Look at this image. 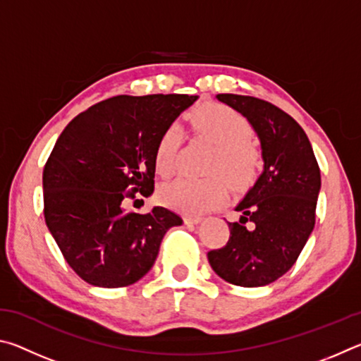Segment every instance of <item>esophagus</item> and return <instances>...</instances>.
Here are the masks:
<instances>
[{
	"mask_svg": "<svg viewBox=\"0 0 361 361\" xmlns=\"http://www.w3.org/2000/svg\"><path fill=\"white\" fill-rule=\"evenodd\" d=\"M202 216H199V215H186L185 216V223L186 224H199L200 221H202Z\"/></svg>",
	"mask_w": 361,
	"mask_h": 361,
	"instance_id": "esophagus-1",
	"label": "esophagus"
}]
</instances>
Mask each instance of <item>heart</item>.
I'll return each mask as SVG.
<instances>
[{
  "label": "heart",
  "mask_w": 361,
  "mask_h": 361,
  "mask_svg": "<svg viewBox=\"0 0 361 361\" xmlns=\"http://www.w3.org/2000/svg\"><path fill=\"white\" fill-rule=\"evenodd\" d=\"M189 129L194 138L212 145L207 156L205 178L180 176L164 185L161 199L173 209L200 213L223 202L228 194L224 176L234 188H245L256 178L261 156L250 142L253 129L245 116L219 103L204 105L189 114ZM183 143L178 122L169 124L159 137L154 149V167L159 175L175 172L176 156Z\"/></svg>",
  "instance_id": "1"
}]
</instances>
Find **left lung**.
<instances>
[{
  "mask_svg": "<svg viewBox=\"0 0 361 361\" xmlns=\"http://www.w3.org/2000/svg\"><path fill=\"white\" fill-rule=\"evenodd\" d=\"M258 133L264 170L235 207L229 240L210 250L209 262L226 282L264 286L295 264L315 226L320 167L302 127L283 109L248 95L218 94Z\"/></svg>",
  "mask_w": 361,
  "mask_h": 361,
  "instance_id": "obj_1",
  "label": "left lung"
}]
</instances>
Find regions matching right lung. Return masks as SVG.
I'll list each match as a JSON object with an SVG mask.
<instances>
[{
	"instance_id": "add662e5",
	"label": "right lung",
	"mask_w": 361,
	"mask_h": 361,
	"mask_svg": "<svg viewBox=\"0 0 361 361\" xmlns=\"http://www.w3.org/2000/svg\"><path fill=\"white\" fill-rule=\"evenodd\" d=\"M197 95H118L78 114L60 133L42 172L44 219L65 261L84 282H138L183 219L164 207L127 212L154 191V149L164 129Z\"/></svg>"
}]
</instances>
